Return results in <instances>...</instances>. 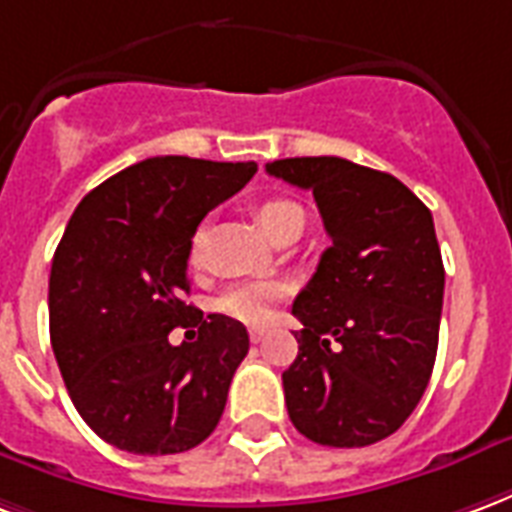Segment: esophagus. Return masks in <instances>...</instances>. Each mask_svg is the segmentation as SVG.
<instances>
[{"mask_svg": "<svg viewBox=\"0 0 512 512\" xmlns=\"http://www.w3.org/2000/svg\"><path fill=\"white\" fill-rule=\"evenodd\" d=\"M266 336H268L266 328H249V342L252 344H260Z\"/></svg>", "mask_w": 512, "mask_h": 512, "instance_id": "obj_1", "label": "esophagus"}]
</instances>
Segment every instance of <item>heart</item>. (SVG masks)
Instances as JSON below:
<instances>
[{
	"label": "heart",
	"mask_w": 512,
	"mask_h": 512,
	"mask_svg": "<svg viewBox=\"0 0 512 512\" xmlns=\"http://www.w3.org/2000/svg\"><path fill=\"white\" fill-rule=\"evenodd\" d=\"M257 219L268 236H282L290 227H304V208L293 200H266L257 208ZM200 238L203 230L192 238V257H198ZM282 298V285L274 279H249V282H236L217 298V312L238 320L246 325H263L274 312V304Z\"/></svg>",
	"instance_id": "obj_1"
}]
</instances>
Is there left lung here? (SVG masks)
I'll return each instance as SVG.
<instances>
[{"label":"left lung","mask_w":512,"mask_h":512,"mask_svg":"<svg viewBox=\"0 0 512 512\" xmlns=\"http://www.w3.org/2000/svg\"><path fill=\"white\" fill-rule=\"evenodd\" d=\"M266 170L312 192L331 236L293 304L304 331L282 374L287 415L317 445H374L418 407L437 358L445 268L431 211L391 173L342 157Z\"/></svg>","instance_id":"obj_1"}]
</instances>
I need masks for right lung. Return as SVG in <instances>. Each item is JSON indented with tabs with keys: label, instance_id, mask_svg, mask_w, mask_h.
I'll return each mask as SVG.
<instances>
[{
	"label": "right lung",
	"instance_id": "1",
	"mask_svg": "<svg viewBox=\"0 0 512 512\" xmlns=\"http://www.w3.org/2000/svg\"><path fill=\"white\" fill-rule=\"evenodd\" d=\"M255 173L151 157L94 187L67 222L48 282L51 347L75 410L113 448L168 456L217 429L249 333L184 301L187 260L203 217ZM176 324L199 339L173 348Z\"/></svg>",
	"mask_w": 512,
	"mask_h": 512
}]
</instances>
